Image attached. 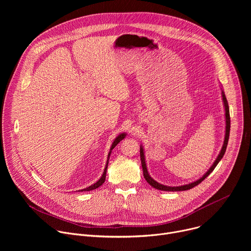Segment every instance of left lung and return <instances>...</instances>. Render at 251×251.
<instances>
[{
    "mask_svg": "<svg viewBox=\"0 0 251 251\" xmlns=\"http://www.w3.org/2000/svg\"><path fill=\"white\" fill-rule=\"evenodd\" d=\"M222 95H223V100H224V105H225V110H226V136H225V141H224V145L223 148L218 156V158L214 161V163L212 164V166L209 168V170L201 177L199 180H197L196 182L190 183L188 185H184V186H178V187H169V186H164L158 182H156L155 180L151 177V176L148 173L147 170V166H146V161H145V155H144V149H143L142 146H140V158H141V164H142V168H143V175H144L145 180L147 181L148 184H150L153 188L157 189V190H161V191H166V192H177V191H187L190 189H193L194 187L198 186L199 184H201L204 178L214 170V168L217 167V165L219 164V162L222 160V158L224 157L226 147H227V143H228V138H229V131H230V117H229V108H228V103L226 97V94L224 92V90L222 89Z\"/></svg>",
    "mask_w": 251,
    "mask_h": 251,
    "instance_id": "1",
    "label": "left lung"
}]
</instances>
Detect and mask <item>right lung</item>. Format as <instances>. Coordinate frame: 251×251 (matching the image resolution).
<instances>
[{"mask_svg":"<svg viewBox=\"0 0 251 251\" xmlns=\"http://www.w3.org/2000/svg\"><path fill=\"white\" fill-rule=\"evenodd\" d=\"M125 136H126V134L125 133H121L120 135H118L116 138H115V140H114V142L112 143V146H111V148H110V152H109V154H108V159H107V163H106V166H105V169H104V172H103V175L101 176V177L99 178V180L94 184V185H91L90 187H88V188H86V189H83V190H80L81 192H83V191H85V192H87V191H92V190H95V189H97V188H99L103 183H104V181H105V177H106V171H107V167H108V160H109V157H110V154H111V151L115 148V146L118 144V143L121 141V140H123L124 138H125Z\"/></svg>","mask_w":251,"mask_h":251,"instance_id":"right-lung-1","label":"right lung"}]
</instances>
